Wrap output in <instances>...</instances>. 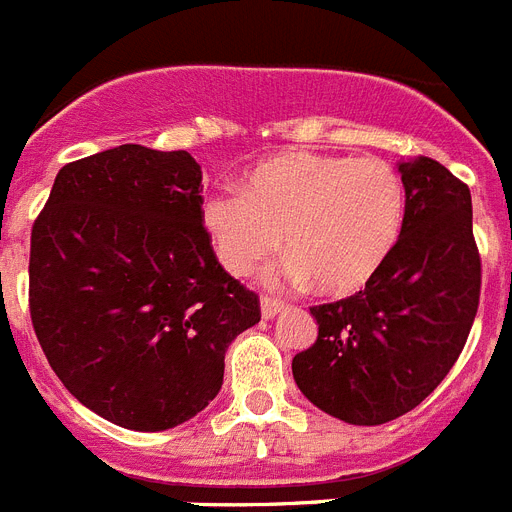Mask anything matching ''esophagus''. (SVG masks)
<instances>
[{
  "instance_id": "34e87169",
  "label": "esophagus",
  "mask_w": 512,
  "mask_h": 512,
  "mask_svg": "<svg viewBox=\"0 0 512 512\" xmlns=\"http://www.w3.org/2000/svg\"><path fill=\"white\" fill-rule=\"evenodd\" d=\"M282 310H285V303H279V300L272 298H261V316L264 318H274Z\"/></svg>"
}]
</instances>
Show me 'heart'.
Segmentation results:
<instances>
[{"label": "heart", "mask_w": 512, "mask_h": 512, "mask_svg": "<svg viewBox=\"0 0 512 512\" xmlns=\"http://www.w3.org/2000/svg\"><path fill=\"white\" fill-rule=\"evenodd\" d=\"M404 207L401 178L383 160L292 150L253 165L240 191H212L202 222L235 277L272 259L285 240L292 282L344 298L383 269L399 243Z\"/></svg>", "instance_id": "1"}]
</instances>
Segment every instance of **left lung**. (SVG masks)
<instances>
[{
  "mask_svg": "<svg viewBox=\"0 0 512 512\" xmlns=\"http://www.w3.org/2000/svg\"><path fill=\"white\" fill-rule=\"evenodd\" d=\"M399 173V243L365 290L310 308L316 344L292 360L305 399L349 425H383L422 404L461 355L479 305L469 186L430 157Z\"/></svg>",
  "mask_w": 512,
  "mask_h": 512,
  "instance_id": "obj_1",
  "label": "left lung"
}]
</instances>
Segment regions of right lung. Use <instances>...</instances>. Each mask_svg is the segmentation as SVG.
Returning <instances> with one entry per match:
<instances>
[{
  "label": "right lung",
  "mask_w": 512,
  "mask_h": 512,
  "mask_svg": "<svg viewBox=\"0 0 512 512\" xmlns=\"http://www.w3.org/2000/svg\"><path fill=\"white\" fill-rule=\"evenodd\" d=\"M186 150L121 144L56 173L30 235V318L74 399L113 425L160 432L220 393L225 352L261 321L202 222Z\"/></svg>",
  "instance_id": "right-lung-1"
}]
</instances>
